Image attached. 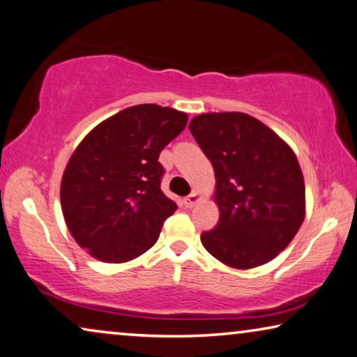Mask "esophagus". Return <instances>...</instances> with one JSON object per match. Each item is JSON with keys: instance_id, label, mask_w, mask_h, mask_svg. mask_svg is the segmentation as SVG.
Returning <instances> with one entry per match:
<instances>
[{"instance_id": "1", "label": "esophagus", "mask_w": 357, "mask_h": 357, "mask_svg": "<svg viewBox=\"0 0 357 357\" xmlns=\"http://www.w3.org/2000/svg\"><path fill=\"white\" fill-rule=\"evenodd\" d=\"M197 201H199V195H197V193H191L190 196L185 197L183 204H185V207H188V209H191V207H193Z\"/></svg>"}]
</instances>
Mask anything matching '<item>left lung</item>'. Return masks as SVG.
<instances>
[{"mask_svg": "<svg viewBox=\"0 0 357 357\" xmlns=\"http://www.w3.org/2000/svg\"><path fill=\"white\" fill-rule=\"evenodd\" d=\"M190 132L215 171L217 227L201 243L225 265L249 270L284 250L305 218V180L286 142L245 113H204Z\"/></svg>", "mask_w": 357, "mask_h": 357, "instance_id": "obj_1", "label": "left lung"}]
</instances>
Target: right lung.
I'll return each instance as SVG.
<instances>
[{
  "label": "right lung",
  "mask_w": 357,
  "mask_h": 357,
  "mask_svg": "<svg viewBox=\"0 0 357 357\" xmlns=\"http://www.w3.org/2000/svg\"><path fill=\"white\" fill-rule=\"evenodd\" d=\"M183 112L129 107L96 126L76 148L60 185L62 212L79 248L107 263L144 254L177 204L161 191L162 148L185 129Z\"/></svg>",
  "instance_id": "obj_1"
}]
</instances>
